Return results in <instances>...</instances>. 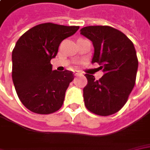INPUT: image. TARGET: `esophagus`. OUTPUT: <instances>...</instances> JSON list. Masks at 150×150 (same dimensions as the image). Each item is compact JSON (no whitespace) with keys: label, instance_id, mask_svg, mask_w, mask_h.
Masks as SVG:
<instances>
[{"label":"esophagus","instance_id":"1","mask_svg":"<svg viewBox=\"0 0 150 150\" xmlns=\"http://www.w3.org/2000/svg\"><path fill=\"white\" fill-rule=\"evenodd\" d=\"M79 75H82V72H79V71H75L74 72V76H79Z\"/></svg>","mask_w":150,"mask_h":150}]
</instances>
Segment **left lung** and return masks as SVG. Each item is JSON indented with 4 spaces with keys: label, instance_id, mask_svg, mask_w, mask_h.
I'll return each instance as SVG.
<instances>
[{
    "label": "left lung",
    "instance_id": "8db88e82",
    "mask_svg": "<svg viewBox=\"0 0 150 150\" xmlns=\"http://www.w3.org/2000/svg\"><path fill=\"white\" fill-rule=\"evenodd\" d=\"M80 33L93 42L92 63L98 62L103 72L99 80L85 74L84 104L98 115L113 114L124 107L135 84L139 62L134 46L123 32L111 26H86Z\"/></svg>",
    "mask_w": 150,
    "mask_h": 150
}]
</instances>
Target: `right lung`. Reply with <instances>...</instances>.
<instances>
[{
  "mask_svg": "<svg viewBox=\"0 0 150 150\" xmlns=\"http://www.w3.org/2000/svg\"><path fill=\"white\" fill-rule=\"evenodd\" d=\"M79 26L43 23L25 32L12 51V80L17 96L30 111L49 114L62 106L72 72L52 70L51 60L65 38Z\"/></svg>",
  "mask_w": 150,
  "mask_h": 150,
  "instance_id": "add662e5",
  "label": "right lung"
}]
</instances>
